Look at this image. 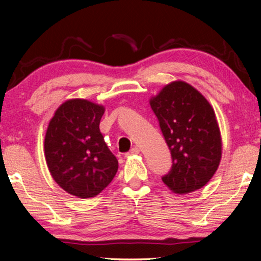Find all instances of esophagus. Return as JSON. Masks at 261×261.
I'll list each match as a JSON object with an SVG mask.
<instances>
[{
  "mask_svg": "<svg viewBox=\"0 0 261 261\" xmlns=\"http://www.w3.org/2000/svg\"><path fill=\"white\" fill-rule=\"evenodd\" d=\"M139 148L138 147H134L131 149L130 152H127L126 154H125V156L127 158V156H130V155H137V154H139Z\"/></svg>",
  "mask_w": 261,
  "mask_h": 261,
  "instance_id": "1",
  "label": "esophagus"
}]
</instances>
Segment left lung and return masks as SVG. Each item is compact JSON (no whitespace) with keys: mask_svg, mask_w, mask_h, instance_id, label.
<instances>
[{"mask_svg":"<svg viewBox=\"0 0 261 261\" xmlns=\"http://www.w3.org/2000/svg\"><path fill=\"white\" fill-rule=\"evenodd\" d=\"M149 105L170 149L173 166L162 177L175 193H190L210 182L222 155L214 109L199 91L176 81L162 87Z\"/></svg>","mask_w":261,"mask_h":261,"instance_id":"left-lung-1","label":"left lung"}]
</instances>
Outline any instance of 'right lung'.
Segmentation results:
<instances>
[{
	"label": "right lung",
	"mask_w": 261,
	"mask_h": 261,
	"mask_svg": "<svg viewBox=\"0 0 261 261\" xmlns=\"http://www.w3.org/2000/svg\"><path fill=\"white\" fill-rule=\"evenodd\" d=\"M105 107L70 99L56 109L45 136V158L51 177L78 198L98 196L112 182L118 161L99 125Z\"/></svg>",
	"instance_id": "add662e5"
}]
</instances>
